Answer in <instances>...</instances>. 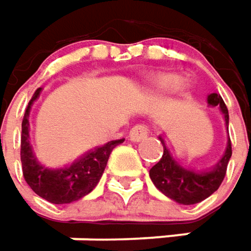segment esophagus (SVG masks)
<instances>
[{"label":"esophagus","instance_id":"34e87169","mask_svg":"<svg viewBox=\"0 0 251 251\" xmlns=\"http://www.w3.org/2000/svg\"><path fill=\"white\" fill-rule=\"evenodd\" d=\"M149 134H150V129H149L147 126L136 125L130 129V132H129V139H130V142L139 143L142 142V140H144Z\"/></svg>","mask_w":251,"mask_h":251}]
</instances>
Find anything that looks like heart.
<instances>
[{"instance_id":"1","label":"heart","mask_w":251,"mask_h":251,"mask_svg":"<svg viewBox=\"0 0 251 251\" xmlns=\"http://www.w3.org/2000/svg\"><path fill=\"white\" fill-rule=\"evenodd\" d=\"M149 82L154 86L164 89V90H172L176 93H185L189 89V83L182 77H176L175 75H149Z\"/></svg>"}]
</instances>
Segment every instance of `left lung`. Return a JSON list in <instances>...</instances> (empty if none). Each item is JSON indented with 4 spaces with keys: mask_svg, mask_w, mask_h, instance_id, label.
Segmentation results:
<instances>
[{
    "mask_svg": "<svg viewBox=\"0 0 251 251\" xmlns=\"http://www.w3.org/2000/svg\"><path fill=\"white\" fill-rule=\"evenodd\" d=\"M207 104L210 107L220 108L228 129V108L222 97L217 93H211L207 96ZM158 139L164 146V154L162 158L150 169V177L161 193H164L168 199L176 203L190 205L203 201L204 199L210 197L220 187L225 177L226 167L232 155L230 140H228L222 158L214 167L203 171H196L195 168L183 167L179 161L175 160L168 150L162 136H160Z\"/></svg>",
    "mask_w": 251,
    "mask_h": 251,
    "instance_id": "obj_1",
    "label": "left lung"
}]
</instances>
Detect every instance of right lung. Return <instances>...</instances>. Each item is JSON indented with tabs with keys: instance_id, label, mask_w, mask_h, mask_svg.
Listing matches in <instances>:
<instances>
[{
	"instance_id": "add662e5",
	"label": "right lung",
	"mask_w": 251,
	"mask_h": 251,
	"mask_svg": "<svg viewBox=\"0 0 251 251\" xmlns=\"http://www.w3.org/2000/svg\"><path fill=\"white\" fill-rule=\"evenodd\" d=\"M43 87L33 94L22 121L21 140V161L23 176L30 189L52 204H69L89 195L97 186L107 167L109 154L125 139L112 140L102 146L94 147L82 154L74 162L59 168H50L41 164L33 151L30 144V111L34 101L40 97Z\"/></svg>"
}]
</instances>
